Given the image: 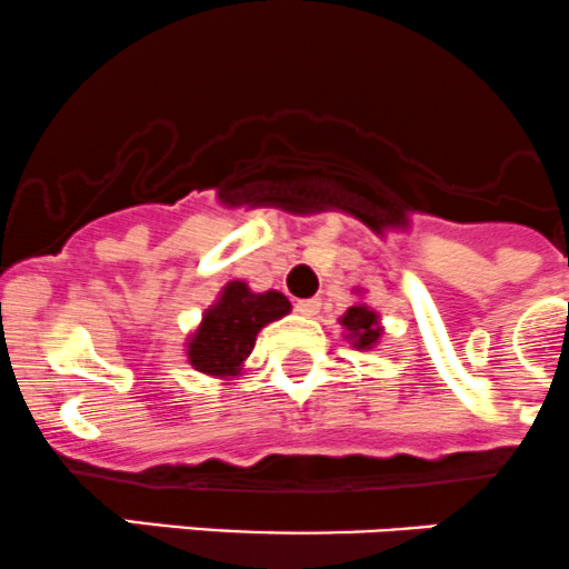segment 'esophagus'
<instances>
[{
    "mask_svg": "<svg viewBox=\"0 0 569 569\" xmlns=\"http://www.w3.org/2000/svg\"><path fill=\"white\" fill-rule=\"evenodd\" d=\"M296 312H301L303 318H315L320 312V298H303L296 303Z\"/></svg>",
    "mask_w": 569,
    "mask_h": 569,
    "instance_id": "esophagus-1",
    "label": "esophagus"
}]
</instances>
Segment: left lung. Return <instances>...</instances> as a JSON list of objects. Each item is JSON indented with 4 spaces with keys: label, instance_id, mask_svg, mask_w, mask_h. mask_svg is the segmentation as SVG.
I'll return each instance as SVG.
<instances>
[{
    "label": "left lung",
    "instance_id": "8db88e82",
    "mask_svg": "<svg viewBox=\"0 0 569 569\" xmlns=\"http://www.w3.org/2000/svg\"><path fill=\"white\" fill-rule=\"evenodd\" d=\"M357 296H362V290H353ZM340 326L346 329V340L351 342L357 351H373L379 346L381 335H385V326L376 309H370L368 303L357 301L353 307H348L340 315Z\"/></svg>",
    "mask_w": 569,
    "mask_h": 569
}]
</instances>
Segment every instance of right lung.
I'll return each instance as SVG.
<instances>
[{"mask_svg": "<svg viewBox=\"0 0 569 569\" xmlns=\"http://www.w3.org/2000/svg\"><path fill=\"white\" fill-rule=\"evenodd\" d=\"M290 301L279 290L254 292L249 284L234 279L223 284L216 301L204 309L201 323L184 342L188 362L199 373L212 379L232 381L243 373L249 353L254 351L257 335L273 320L290 312Z\"/></svg>", "mask_w": 569, "mask_h": 569, "instance_id": "add662e5", "label": "right lung"}]
</instances>
